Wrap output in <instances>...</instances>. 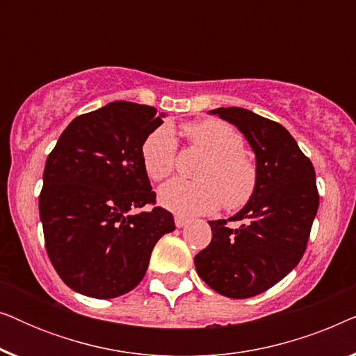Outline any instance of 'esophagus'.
<instances>
[{
	"mask_svg": "<svg viewBox=\"0 0 356 356\" xmlns=\"http://www.w3.org/2000/svg\"><path fill=\"white\" fill-rule=\"evenodd\" d=\"M189 220L186 217H181V216H175V225H177L178 228H181V227H184L186 225Z\"/></svg>",
	"mask_w": 356,
	"mask_h": 356,
	"instance_id": "esophagus-1",
	"label": "esophagus"
}]
</instances>
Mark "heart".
<instances>
[{
    "label": "heart",
    "instance_id": "heart-1",
    "mask_svg": "<svg viewBox=\"0 0 356 356\" xmlns=\"http://www.w3.org/2000/svg\"><path fill=\"white\" fill-rule=\"evenodd\" d=\"M184 133L193 147L209 155L197 173L201 181L173 179L159 191L160 204L188 217L213 212L222 204L228 211L246 206L254 196L259 175L254 160L245 152L243 136L213 118L189 123ZM140 160L154 181L172 175L177 163V139L170 126H160L144 139Z\"/></svg>",
    "mask_w": 356,
    "mask_h": 356
}]
</instances>
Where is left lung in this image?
<instances>
[{"label": "left lung", "mask_w": 356, "mask_h": 356, "mask_svg": "<svg viewBox=\"0 0 356 356\" xmlns=\"http://www.w3.org/2000/svg\"><path fill=\"white\" fill-rule=\"evenodd\" d=\"M235 124L256 155L257 188L232 220H211L212 240L194 257L197 275L228 298H250L269 290L305 254L319 207L316 173L284 126L240 106L211 111Z\"/></svg>", "instance_id": "left-lung-1"}]
</instances>
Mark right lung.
<instances>
[{
  "instance_id": "right-lung-1",
  "label": "right lung",
  "mask_w": 356,
  "mask_h": 356,
  "mask_svg": "<svg viewBox=\"0 0 356 356\" xmlns=\"http://www.w3.org/2000/svg\"><path fill=\"white\" fill-rule=\"evenodd\" d=\"M149 105L111 102L67 124L48 155L38 211L45 248L61 280L92 298H116L143 280L173 216L154 206L140 160L163 123Z\"/></svg>"
}]
</instances>
